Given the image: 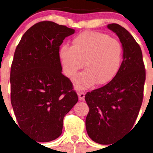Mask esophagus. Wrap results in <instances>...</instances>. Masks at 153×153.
I'll use <instances>...</instances> for the list:
<instances>
[{
	"instance_id": "34e87169",
	"label": "esophagus",
	"mask_w": 153,
	"mask_h": 153,
	"mask_svg": "<svg viewBox=\"0 0 153 153\" xmlns=\"http://www.w3.org/2000/svg\"><path fill=\"white\" fill-rule=\"evenodd\" d=\"M78 99L80 100H85V91H78Z\"/></svg>"
}]
</instances>
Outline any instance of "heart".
Returning <instances> with one entry per match:
<instances>
[{"mask_svg":"<svg viewBox=\"0 0 153 153\" xmlns=\"http://www.w3.org/2000/svg\"><path fill=\"white\" fill-rule=\"evenodd\" d=\"M123 57V48L117 39L94 31L82 33L75 37L72 46L63 44L59 49V59L65 75L73 76L85 67V71L73 78L77 89L111 82L119 71Z\"/></svg>","mask_w":153,"mask_h":153,"instance_id":"1","label":"heart"}]
</instances>
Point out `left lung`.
I'll use <instances>...</instances> for the list:
<instances>
[{
    "label": "left lung",
    "mask_w": 153,
    "mask_h": 153,
    "mask_svg": "<svg viewBox=\"0 0 153 153\" xmlns=\"http://www.w3.org/2000/svg\"><path fill=\"white\" fill-rule=\"evenodd\" d=\"M107 28L119 37L123 59L117 75L108 84L88 92L89 107L85 125L93 141L109 145L134 125L143 98L146 69L140 45L123 27L111 23Z\"/></svg>",
    "instance_id": "obj_1"
}]
</instances>
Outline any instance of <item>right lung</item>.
Returning <instances> with one entry per match:
<instances>
[{
  "label": "right lung",
  "mask_w": 153,
  "mask_h": 153,
  "mask_svg": "<svg viewBox=\"0 0 153 153\" xmlns=\"http://www.w3.org/2000/svg\"><path fill=\"white\" fill-rule=\"evenodd\" d=\"M73 29L52 21L34 24L23 34L10 68V100L19 126L39 142L62 134L64 117L78 102L62 73L59 49Z\"/></svg>",
  "instance_id": "1"
}]
</instances>
